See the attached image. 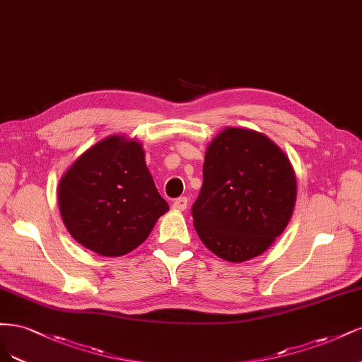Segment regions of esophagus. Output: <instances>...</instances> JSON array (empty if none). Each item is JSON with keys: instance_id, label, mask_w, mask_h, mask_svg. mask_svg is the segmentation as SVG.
Here are the masks:
<instances>
[{"instance_id": "34e87169", "label": "esophagus", "mask_w": 362, "mask_h": 362, "mask_svg": "<svg viewBox=\"0 0 362 362\" xmlns=\"http://www.w3.org/2000/svg\"><path fill=\"white\" fill-rule=\"evenodd\" d=\"M186 207H188V198H186V197H180V198H177L176 202L173 203L174 211L183 212V211H186Z\"/></svg>"}]
</instances>
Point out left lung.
Here are the masks:
<instances>
[{"label":"left lung","mask_w":362,"mask_h":362,"mask_svg":"<svg viewBox=\"0 0 362 362\" xmlns=\"http://www.w3.org/2000/svg\"><path fill=\"white\" fill-rule=\"evenodd\" d=\"M295 202L296 176L284 151L260 132L226 127L206 150L194 227L218 257L240 263L271 247Z\"/></svg>","instance_id":"left-lung-1"}]
</instances>
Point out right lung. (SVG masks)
I'll use <instances>...</instances> for the list:
<instances>
[{
	"label": "right lung",
	"instance_id": "add662e5",
	"mask_svg": "<svg viewBox=\"0 0 362 362\" xmlns=\"http://www.w3.org/2000/svg\"><path fill=\"white\" fill-rule=\"evenodd\" d=\"M58 204L72 238L105 257L139 247L170 209L143 146L123 135L102 139L74 162L58 185Z\"/></svg>",
	"mask_w": 362,
	"mask_h": 362
}]
</instances>
